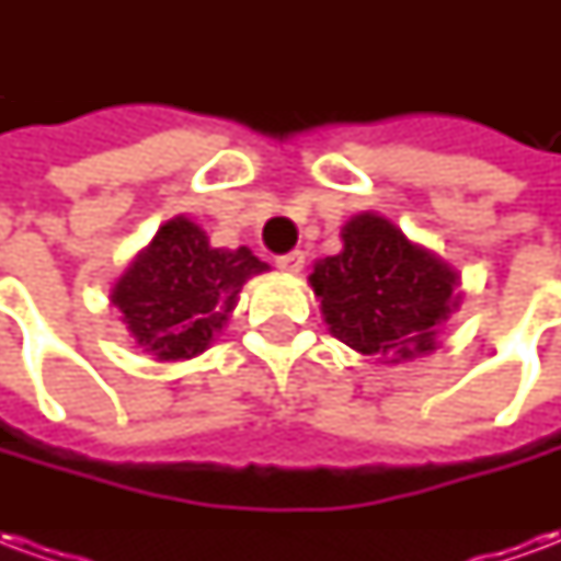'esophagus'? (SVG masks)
I'll list each match as a JSON object with an SVG mask.
<instances>
[{"label": "esophagus", "mask_w": 561, "mask_h": 561, "mask_svg": "<svg viewBox=\"0 0 561 561\" xmlns=\"http://www.w3.org/2000/svg\"><path fill=\"white\" fill-rule=\"evenodd\" d=\"M276 267L285 270V273H300L304 270V252H288V255H279L276 257Z\"/></svg>", "instance_id": "1"}]
</instances>
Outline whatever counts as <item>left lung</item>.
Here are the masks:
<instances>
[{"mask_svg":"<svg viewBox=\"0 0 561 561\" xmlns=\"http://www.w3.org/2000/svg\"><path fill=\"white\" fill-rule=\"evenodd\" d=\"M342 243L340 255L318 261L309 276L330 333L378 357L433 352L435 324L459 304L457 273L373 213L354 216Z\"/></svg>","mask_w":561,"mask_h":561,"instance_id":"1","label":"left lung"}]
</instances>
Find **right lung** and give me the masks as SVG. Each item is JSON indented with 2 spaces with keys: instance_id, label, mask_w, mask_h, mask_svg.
Instances as JSON below:
<instances>
[{
  "instance_id": "add662e5",
  "label": "right lung",
  "mask_w": 561,
  "mask_h": 561,
  "mask_svg": "<svg viewBox=\"0 0 561 561\" xmlns=\"http://www.w3.org/2000/svg\"><path fill=\"white\" fill-rule=\"evenodd\" d=\"M264 270L245 245L213 249L195 221L176 216L126 270L114 306L156 360L195 357L228 321L243 282Z\"/></svg>"
}]
</instances>
